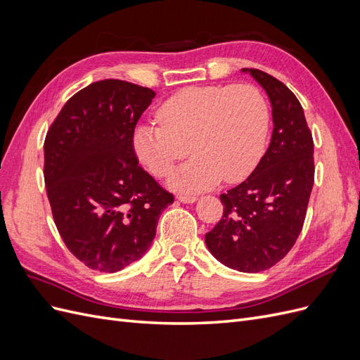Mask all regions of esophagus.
<instances>
[{
  "mask_svg": "<svg viewBox=\"0 0 360 360\" xmlns=\"http://www.w3.org/2000/svg\"><path fill=\"white\" fill-rule=\"evenodd\" d=\"M177 200L180 202H184V204H192L197 201V197H193V195H179Z\"/></svg>",
  "mask_w": 360,
  "mask_h": 360,
  "instance_id": "1",
  "label": "esophagus"
}]
</instances>
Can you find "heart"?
<instances>
[{"label":"heart","instance_id":"b5f03b06","mask_svg":"<svg viewBox=\"0 0 360 360\" xmlns=\"http://www.w3.org/2000/svg\"><path fill=\"white\" fill-rule=\"evenodd\" d=\"M159 120L135 127L134 150L156 177L167 176L191 150L193 156L168 180L177 191L240 181L264 155L269 108L252 85L188 86L160 106Z\"/></svg>","mask_w":360,"mask_h":360}]
</instances>
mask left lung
<instances>
[{
	"mask_svg": "<svg viewBox=\"0 0 360 360\" xmlns=\"http://www.w3.org/2000/svg\"><path fill=\"white\" fill-rule=\"evenodd\" d=\"M242 72L267 93L274 132L252 174L221 195L224 214L205 245L226 267L257 274L284 258L302 231L314 184V141L287 85L258 69Z\"/></svg>",
	"mask_w": 360,
	"mask_h": 360,
	"instance_id": "left-lung-1",
	"label": "left lung"
}]
</instances>
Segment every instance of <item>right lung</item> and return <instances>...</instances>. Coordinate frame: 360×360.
I'll use <instances>...</instances> for the list:
<instances>
[{
	"mask_svg": "<svg viewBox=\"0 0 360 360\" xmlns=\"http://www.w3.org/2000/svg\"><path fill=\"white\" fill-rule=\"evenodd\" d=\"M156 93L120 79L73 94L51 124L45 184L53 222L70 252L106 274L143 257L172 193L138 165L134 132Z\"/></svg>",
	"mask_w": 360,
	"mask_h": 360,
	"instance_id": "1",
	"label": "right lung"
}]
</instances>
